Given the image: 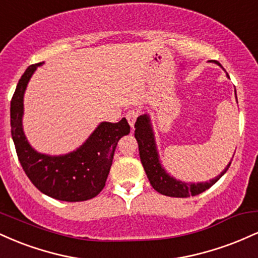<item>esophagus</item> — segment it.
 Listing matches in <instances>:
<instances>
[{
    "mask_svg": "<svg viewBox=\"0 0 258 258\" xmlns=\"http://www.w3.org/2000/svg\"><path fill=\"white\" fill-rule=\"evenodd\" d=\"M138 115H139L138 109H132V110H128L126 112V119H127V121H128V123L131 125V127H133V125H135Z\"/></svg>",
    "mask_w": 258,
    "mask_h": 258,
    "instance_id": "obj_1",
    "label": "esophagus"
}]
</instances>
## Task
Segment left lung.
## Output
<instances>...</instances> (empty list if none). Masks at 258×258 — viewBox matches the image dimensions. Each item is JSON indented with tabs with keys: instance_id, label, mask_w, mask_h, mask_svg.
<instances>
[{
	"instance_id": "obj_1",
	"label": "left lung",
	"mask_w": 258,
	"mask_h": 258,
	"mask_svg": "<svg viewBox=\"0 0 258 258\" xmlns=\"http://www.w3.org/2000/svg\"><path fill=\"white\" fill-rule=\"evenodd\" d=\"M135 127V137L138 142L139 156H141L142 165H143L144 171H146L150 184H152L153 188L158 193L162 195L172 198H188L201 194L203 191L211 188L227 172L230 164H232V162H229L228 166L222 171L221 174H218L216 178L211 179L210 182L185 183L182 182V180H177L173 177H171L164 170L161 164H160L159 154L158 150H156L155 138H154L149 116L147 114L141 115L137 121H136Z\"/></svg>"
}]
</instances>
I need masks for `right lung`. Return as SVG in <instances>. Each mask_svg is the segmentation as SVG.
Masks as SVG:
<instances>
[{
  "label": "right lung",
  "instance_id": "1",
  "mask_svg": "<svg viewBox=\"0 0 258 258\" xmlns=\"http://www.w3.org/2000/svg\"><path fill=\"white\" fill-rule=\"evenodd\" d=\"M32 64L18 82L11 100V132L23 170L40 191L53 199L76 203L97 197L104 188L117 142L128 135L125 117L119 122H102L75 152L51 156L37 153L23 131L24 92L37 67Z\"/></svg>",
  "mask_w": 258,
  "mask_h": 258
}]
</instances>
